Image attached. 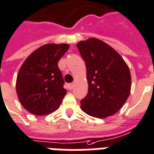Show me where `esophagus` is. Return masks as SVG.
I'll use <instances>...</instances> for the list:
<instances>
[{
	"label": "esophagus",
	"mask_w": 154,
	"mask_h": 154,
	"mask_svg": "<svg viewBox=\"0 0 154 154\" xmlns=\"http://www.w3.org/2000/svg\"><path fill=\"white\" fill-rule=\"evenodd\" d=\"M74 85H75V84H74V83H72V84H69V85H68V89L71 90V89L74 88Z\"/></svg>",
	"instance_id": "obj_1"
}]
</instances>
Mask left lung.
<instances>
[{
  "label": "left lung",
  "instance_id": "obj_1",
  "mask_svg": "<svg viewBox=\"0 0 154 154\" xmlns=\"http://www.w3.org/2000/svg\"><path fill=\"white\" fill-rule=\"evenodd\" d=\"M86 65L88 94L81 109L93 117L104 119L123 107L131 90V75L120 54L102 40L89 38L77 43Z\"/></svg>",
  "mask_w": 154,
  "mask_h": 154
}]
</instances>
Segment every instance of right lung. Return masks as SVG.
<instances>
[{"instance_id":"obj_1","label":"right lung","mask_w":154,"mask_h":154,"mask_svg":"<svg viewBox=\"0 0 154 154\" xmlns=\"http://www.w3.org/2000/svg\"><path fill=\"white\" fill-rule=\"evenodd\" d=\"M69 48L65 43L45 44L23 62L16 78V94L30 114L47 115L60 106L67 91L58 62Z\"/></svg>"}]
</instances>
